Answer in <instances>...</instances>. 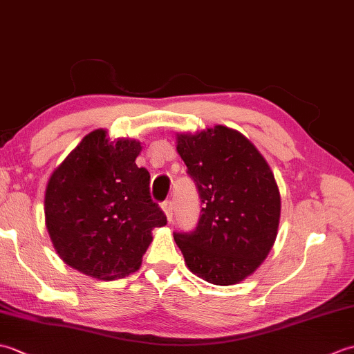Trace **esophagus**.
Returning a JSON list of instances; mask_svg holds the SVG:
<instances>
[{"label":"esophagus","instance_id":"1","mask_svg":"<svg viewBox=\"0 0 354 354\" xmlns=\"http://www.w3.org/2000/svg\"><path fill=\"white\" fill-rule=\"evenodd\" d=\"M161 207H162V212H164L165 217H167V221L171 222L173 221V202L170 199L165 201V202H162Z\"/></svg>","mask_w":354,"mask_h":354}]
</instances>
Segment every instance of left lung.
Listing matches in <instances>:
<instances>
[{"label":"left lung","mask_w":354,"mask_h":354,"mask_svg":"<svg viewBox=\"0 0 354 354\" xmlns=\"http://www.w3.org/2000/svg\"><path fill=\"white\" fill-rule=\"evenodd\" d=\"M176 150L204 205L194 231L173 234L187 266L217 286L245 280L277 239L281 199L272 170L245 135L221 124L178 133Z\"/></svg>","instance_id":"8db88e82"}]
</instances>
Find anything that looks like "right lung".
Masks as SVG:
<instances>
[{"instance_id":"obj_1","label":"right lung","mask_w":354,"mask_h":354,"mask_svg":"<svg viewBox=\"0 0 354 354\" xmlns=\"http://www.w3.org/2000/svg\"><path fill=\"white\" fill-rule=\"evenodd\" d=\"M97 129L51 173L45 189V227L66 265L99 280L138 270L152 230L167 219L150 198V175L135 160L141 142L111 141Z\"/></svg>"}]
</instances>
